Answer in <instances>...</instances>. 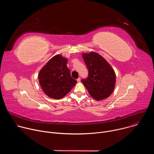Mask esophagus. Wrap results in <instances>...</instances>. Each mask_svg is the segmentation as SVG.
Wrapping results in <instances>:
<instances>
[{
	"label": "esophagus",
	"instance_id": "34e87169",
	"mask_svg": "<svg viewBox=\"0 0 154 154\" xmlns=\"http://www.w3.org/2000/svg\"><path fill=\"white\" fill-rule=\"evenodd\" d=\"M80 78H78L77 79V82H80Z\"/></svg>",
	"mask_w": 154,
	"mask_h": 154
}]
</instances>
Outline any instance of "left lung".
<instances>
[{
  "label": "left lung",
  "mask_w": 154,
  "mask_h": 154,
  "mask_svg": "<svg viewBox=\"0 0 154 154\" xmlns=\"http://www.w3.org/2000/svg\"><path fill=\"white\" fill-rule=\"evenodd\" d=\"M82 57L89 72L88 78L82 80V83L94 99H106L115 87L116 74L113 68L96 52L83 53Z\"/></svg>",
  "instance_id": "obj_1"
}]
</instances>
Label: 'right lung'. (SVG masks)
Listing matches in <instances>:
<instances>
[{
  "instance_id": "right-lung-1",
  "label": "right lung",
  "mask_w": 154,
  "mask_h": 154,
  "mask_svg": "<svg viewBox=\"0 0 154 154\" xmlns=\"http://www.w3.org/2000/svg\"><path fill=\"white\" fill-rule=\"evenodd\" d=\"M68 59L58 54L51 58L39 71L38 80L48 97L60 99L68 94L77 83L67 66Z\"/></svg>"
}]
</instances>
